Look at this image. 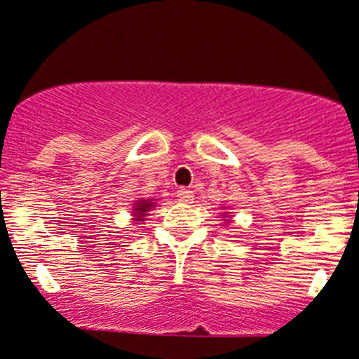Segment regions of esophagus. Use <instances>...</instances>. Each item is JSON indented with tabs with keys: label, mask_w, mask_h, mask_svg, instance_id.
<instances>
[{
	"label": "esophagus",
	"mask_w": 359,
	"mask_h": 359,
	"mask_svg": "<svg viewBox=\"0 0 359 359\" xmlns=\"http://www.w3.org/2000/svg\"><path fill=\"white\" fill-rule=\"evenodd\" d=\"M178 198H180L181 202L194 201V191L188 190V188H180V190H178Z\"/></svg>",
	"instance_id": "obj_1"
}]
</instances>
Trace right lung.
<instances>
[{
    "label": "right lung",
    "instance_id": "1",
    "mask_svg": "<svg viewBox=\"0 0 359 359\" xmlns=\"http://www.w3.org/2000/svg\"><path fill=\"white\" fill-rule=\"evenodd\" d=\"M154 205V202H148V201H137V205H134V212H136V222H143V216L150 211V208Z\"/></svg>",
    "mask_w": 359,
    "mask_h": 359
}]
</instances>
